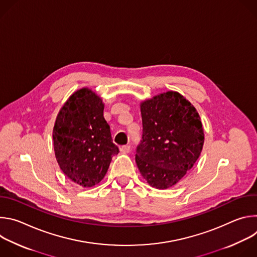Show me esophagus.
Returning a JSON list of instances; mask_svg holds the SVG:
<instances>
[{"label":"esophagus","instance_id":"1","mask_svg":"<svg viewBox=\"0 0 257 257\" xmlns=\"http://www.w3.org/2000/svg\"><path fill=\"white\" fill-rule=\"evenodd\" d=\"M120 151H121V153H123V154H128V153H130V151H131L130 145H123V146H121Z\"/></svg>","mask_w":257,"mask_h":257}]
</instances>
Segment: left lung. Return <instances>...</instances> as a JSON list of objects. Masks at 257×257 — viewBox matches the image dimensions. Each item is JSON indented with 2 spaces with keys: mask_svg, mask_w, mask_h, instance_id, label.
I'll list each match as a JSON object with an SVG mask.
<instances>
[{
  "mask_svg": "<svg viewBox=\"0 0 257 257\" xmlns=\"http://www.w3.org/2000/svg\"><path fill=\"white\" fill-rule=\"evenodd\" d=\"M142 140L136 151L138 170L157 189L176 185L192 169L204 143L194 105L177 91H166L140 102Z\"/></svg>",
  "mask_w": 257,
  "mask_h": 257,
  "instance_id": "8db88e82",
  "label": "left lung"
}]
</instances>
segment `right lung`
<instances>
[{
  "label": "right lung",
  "instance_id": "right-lung-1",
  "mask_svg": "<svg viewBox=\"0 0 257 257\" xmlns=\"http://www.w3.org/2000/svg\"><path fill=\"white\" fill-rule=\"evenodd\" d=\"M104 103L88 87L73 92L61 107L53 129L55 157L76 184L92 187L103 179L119 149L103 118Z\"/></svg>",
  "mask_w": 257,
  "mask_h": 257
}]
</instances>
